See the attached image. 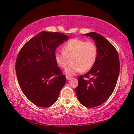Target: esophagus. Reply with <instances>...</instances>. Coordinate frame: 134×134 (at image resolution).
Returning a JSON list of instances; mask_svg holds the SVG:
<instances>
[{
	"label": "esophagus",
	"instance_id": "obj_1",
	"mask_svg": "<svg viewBox=\"0 0 134 134\" xmlns=\"http://www.w3.org/2000/svg\"><path fill=\"white\" fill-rule=\"evenodd\" d=\"M71 78H72V77H71V76H68V75H66V79H67V80H70V79H71Z\"/></svg>",
	"mask_w": 134,
	"mask_h": 134
}]
</instances>
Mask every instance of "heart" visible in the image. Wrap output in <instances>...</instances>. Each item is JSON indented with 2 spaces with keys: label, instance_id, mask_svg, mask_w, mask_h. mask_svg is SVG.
Listing matches in <instances>:
<instances>
[{
  "label": "heart",
  "instance_id": "b5f03b06",
  "mask_svg": "<svg viewBox=\"0 0 134 134\" xmlns=\"http://www.w3.org/2000/svg\"><path fill=\"white\" fill-rule=\"evenodd\" d=\"M62 50L63 52H56L54 58L57 64L62 69H65L72 62L66 69L69 74L89 70L96 62L97 56V47L94 42L79 38L69 41L63 47Z\"/></svg>",
  "mask_w": 134,
  "mask_h": 134
}]
</instances>
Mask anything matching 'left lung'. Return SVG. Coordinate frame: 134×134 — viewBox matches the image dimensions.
<instances>
[{
	"label": "left lung",
	"mask_w": 134,
	"mask_h": 134,
	"mask_svg": "<svg viewBox=\"0 0 134 134\" xmlns=\"http://www.w3.org/2000/svg\"><path fill=\"white\" fill-rule=\"evenodd\" d=\"M85 35L94 41L97 56L90 71L79 76L76 93L81 105L94 108L107 100L114 91L119 74V59L116 48L102 35L96 32Z\"/></svg>",
	"instance_id": "left-lung-1"
}]
</instances>
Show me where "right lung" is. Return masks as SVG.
<instances>
[{"instance_id": "obj_1", "label": "right lung", "mask_w": 134, "mask_h": 134, "mask_svg": "<svg viewBox=\"0 0 134 134\" xmlns=\"http://www.w3.org/2000/svg\"><path fill=\"white\" fill-rule=\"evenodd\" d=\"M60 32H41L22 47L16 60L18 83L27 98L42 108L57 100L66 77L54 58L55 49L69 39Z\"/></svg>"}]
</instances>
